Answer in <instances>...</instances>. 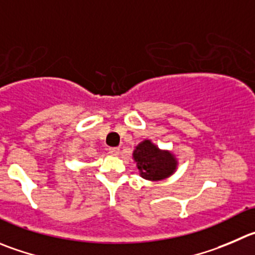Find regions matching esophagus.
<instances>
[{
	"instance_id": "1",
	"label": "esophagus",
	"mask_w": 255,
	"mask_h": 255,
	"mask_svg": "<svg viewBox=\"0 0 255 255\" xmlns=\"http://www.w3.org/2000/svg\"><path fill=\"white\" fill-rule=\"evenodd\" d=\"M109 152H110L111 155H115V156H118V155L120 154V149H119V147H109Z\"/></svg>"
}]
</instances>
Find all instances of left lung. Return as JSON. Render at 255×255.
<instances>
[{"mask_svg": "<svg viewBox=\"0 0 255 255\" xmlns=\"http://www.w3.org/2000/svg\"><path fill=\"white\" fill-rule=\"evenodd\" d=\"M141 178L159 181L173 175L178 166V160L173 152L160 150L151 140H144L132 152Z\"/></svg>", "mask_w": 255, "mask_h": 255, "instance_id": "obj_1", "label": "left lung"}]
</instances>
